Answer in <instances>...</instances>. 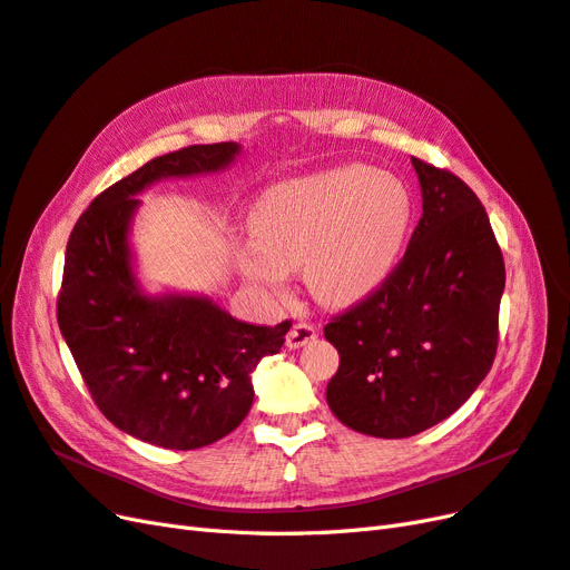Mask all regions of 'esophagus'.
<instances>
[{"label":"esophagus","instance_id":"1","mask_svg":"<svg viewBox=\"0 0 570 570\" xmlns=\"http://www.w3.org/2000/svg\"><path fill=\"white\" fill-rule=\"evenodd\" d=\"M316 337H318V333H316V327L312 323H295L289 327L285 342H287L289 350H299V347H304V344L314 342Z\"/></svg>","mask_w":570,"mask_h":570}]
</instances>
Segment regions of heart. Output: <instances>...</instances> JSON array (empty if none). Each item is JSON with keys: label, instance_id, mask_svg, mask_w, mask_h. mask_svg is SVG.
<instances>
[{"label": "heart", "instance_id": "1", "mask_svg": "<svg viewBox=\"0 0 570 570\" xmlns=\"http://www.w3.org/2000/svg\"><path fill=\"white\" fill-rule=\"evenodd\" d=\"M411 226L400 178L352 164L271 187L252 214L254 239L237 247L249 281L281 295L285 273L302 268L323 306L350 308L390 278Z\"/></svg>", "mask_w": 570, "mask_h": 570}]
</instances>
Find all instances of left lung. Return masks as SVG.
Instances as JSON below:
<instances>
[{"label":"left lung","instance_id":"1","mask_svg":"<svg viewBox=\"0 0 570 570\" xmlns=\"http://www.w3.org/2000/svg\"><path fill=\"white\" fill-rule=\"evenodd\" d=\"M423 216L383 287L325 325L340 368L325 400L356 433L400 440L450 419L492 368L504 258L485 206L411 157Z\"/></svg>","mask_w":570,"mask_h":570}]
</instances>
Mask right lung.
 <instances>
[{
	"mask_svg": "<svg viewBox=\"0 0 570 570\" xmlns=\"http://www.w3.org/2000/svg\"><path fill=\"white\" fill-rule=\"evenodd\" d=\"M237 154V142H218L147 161L92 199L66 245L57 318L82 381L107 421L164 450L233 433L254 402L252 371L281 352L292 325L243 323L209 297H149L135 278V195L164 178L216 174Z\"/></svg>",
	"mask_w": 570,
	"mask_h": 570,
	"instance_id": "right-lung-1",
	"label": "right lung"
}]
</instances>
